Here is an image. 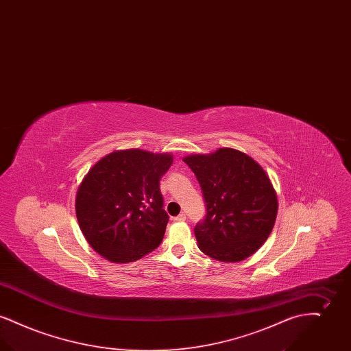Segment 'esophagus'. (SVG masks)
<instances>
[{"mask_svg": "<svg viewBox=\"0 0 351 351\" xmlns=\"http://www.w3.org/2000/svg\"><path fill=\"white\" fill-rule=\"evenodd\" d=\"M185 219H186L185 215H179L178 217H173V221H175V222H184Z\"/></svg>", "mask_w": 351, "mask_h": 351, "instance_id": "1", "label": "esophagus"}]
</instances>
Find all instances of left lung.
<instances>
[{
	"label": "left lung",
	"mask_w": 351,
	"mask_h": 351,
	"mask_svg": "<svg viewBox=\"0 0 351 351\" xmlns=\"http://www.w3.org/2000/svg\"><path fill=\"white\" fill-rule=\"evenodd\" d=\"M183 160L206 202V216L195 228L199 249L221 262L245 261L266 242L276 221L278 197L266 171L229 147Z\"/></svg>",
	"instance_id": "8db88e82"
}]
</instances>
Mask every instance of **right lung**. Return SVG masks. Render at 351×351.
I'll return each instance as SVG.
<instances>
[{
	"label": "right lung",
	"instance_id": "right-lung-1",
	"mask_svg": "<svg viewBox=\"0 0 351 351\" xmlns=\"http://www.w3.org/2000/svg\"><path fill=\"white\" fill-rule=\"evenodd\" d=\"M172 160L168 152L113 151L84 176L76 217L86 242L101 256L130 263L160 245L168 215L159 182Z\"/></svg>",
	"mask_w": 351,
	"mask_h": 351
}]
</instances>
